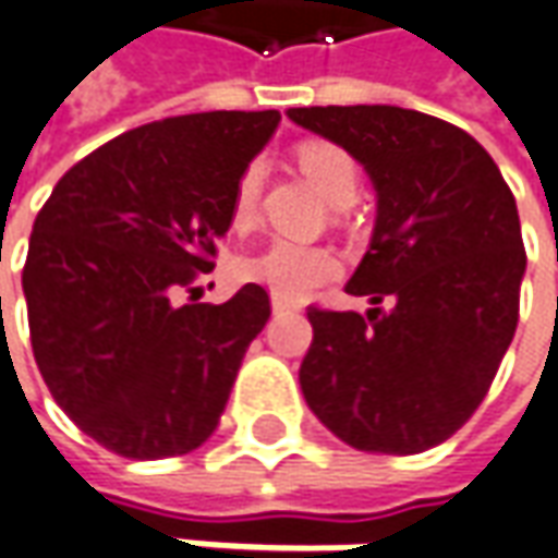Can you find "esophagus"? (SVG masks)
Masks as SVG:
<instances>
[{"label":"esophagus","instance_id":"esophagus-1","mask_svg":"<svg viewBox=\"0 0 558 558\" xmlns=\"http://www.w3.org/2000/svg\"><path fill=\"white\" fill-rule=\"evenodd\" d=\"M271 311H275V314H287V311H290V305H287L283 299H271Z\"/></svg>","mask_w":558,"mask_h":558}]
</instances>
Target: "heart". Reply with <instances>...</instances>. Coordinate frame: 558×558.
<instances>
[{
    "mask_svg": "<svg viewBox=\"0 0 558 558\" xmlns=\"http://www.w3.org/2000/svg\"><path fill=\"white\" fill-rule=\"evenodd\" d=\"M299 165L305 170L314 189L324 198L339 207V204H351L357 195L360 173L354 158L342 151L332 143H305L299 149ZM259 189H263V165L253 161L234 185L231 195V226L234 229H247L256 219V207H259ZM339 275V259L329 247L320 244H302V241H290V238H275L256 253H250L241 263V278L253 280L265 287L275 299L283 302H299L311 295L317 287H324L327 280Z\"/></svg>",
    "mask_w": 558,
    "mask_h": 558,
    "instance_id": "heart-1",
    "label": "heart"
}]
</instances>
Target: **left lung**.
<instances>
[{
	"label": "left lung",
	"mask_w": 558,
	"mask_h": 558,
	"mask_svg": "<svg viewBox=\"0 0 558 558\" xmlns=\"http://www.w3.org/2000/svg\"><path fill=\"white\" fill-rule=\"evenodd\" d=\"M287 116L342 146L375 189L369 250L344 283L373 308H308L305 403L360 452L439 446L483 403L517 332L525 275L517 198L492 155L449 121L400 106ZM385 298L388 312L377 308Z\"/></svg>",
	"instance_id": "8db88e82"
}]
</instances>
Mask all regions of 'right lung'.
Wrapping results in <instances>:
<instances>
[{"label": "right lung", "mask_w": 558, "mask_h": 558, "mask_svg": "<svg viewBox=\"0 0 558 558\" xmlns=\"http://www.w3.org/2000/svg\"><path fill=\"white\" fill-rule=\"evenodd\" d=\"M278 124L265 109L134 128L66 170L36 216L33 354L57 407L109 452L173 458L216 430L271 305L259 283L207 305L192 280L214 268L238 177Z\"/></svg>", "instance_id": "1"}]
</instances>
